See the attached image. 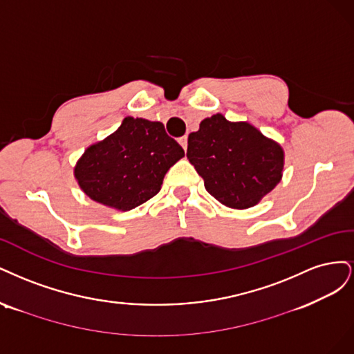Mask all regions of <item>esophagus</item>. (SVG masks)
Masks as SVG:
<instances>
[{
	"mask_svg": "<svg viewBox=\"0 0 354 354\" xmlns=\"http://www.w3.org/2000/svg\"><path fill=\"white\" fill-rule=\"evenodd\" d=\"M178 142L180 144V147H182V148H184V150H187V147H188V136H187V135L180 136V138L178 140Z\"/></svg>",
	"mask_w": 354,
	"mask_h": 354,
	"instance_id": "obj_1",
	"label": "esophagus"
}]
</instances>
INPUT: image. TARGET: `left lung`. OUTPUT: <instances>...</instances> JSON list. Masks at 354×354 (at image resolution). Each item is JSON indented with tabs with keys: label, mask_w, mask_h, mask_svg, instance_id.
<instances>
[{
	"label": "left lung",
	"mask_w": 354,
	"mask_h": 354,
	"mask_svg": "<svg viewBox=\"0 0 354 354\" xmlns=\"http://www.w3.org/2000/svg\"><path fill=\"white\" fill-rule=\"evenodd\" d=\"M187 157L210 196L226 207L244 210L279 184L285 153L253 124L230 122L218 113L189 133Z\"/></svg>",
	"instance_id": "1"
}]
</instances>
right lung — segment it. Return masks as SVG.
Wrapping results in <instances>:
<instances>
[{
  "label": "right lung",
  "instance_id": "obj_1",
  "mask_svg": "<svg viewBox=\"0 0 354 354\" xmlns=\"http://www.w3.org/2000/svg\"><path fill=\"white\" fill-rule=\"evenodd\" d=\"M184 156L163 123L127 116L118 131L86 148L73 175L91 200L128 212L154 197L167 170Z\"/></svg>",
  "mask_w": 354,
  "mask_h": 354
}]
</instances>
